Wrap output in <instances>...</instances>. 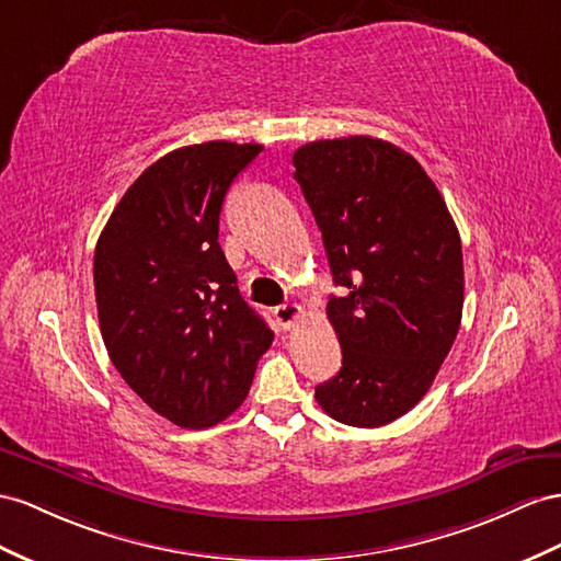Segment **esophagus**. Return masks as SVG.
I'll return each mask as SVG.
<instances>
[{
  "mask_svg": "<svg viewBox=\"0 0 561 561\" xmlns=\"http://www.w3.org/2000/svg\"><path fill=\"white\" fill-rule=\"evenodd\" d=\"M300 312H304V308H300L298 304H284V306H277V308H275V320H277L284 329H289V327L300 318Z\"/></svg>",
  "mask_w": 561,
  "mask_h": 561,
  "instance_id": "esophagus-1",
  "label": "esophagus"
}]
</instances>
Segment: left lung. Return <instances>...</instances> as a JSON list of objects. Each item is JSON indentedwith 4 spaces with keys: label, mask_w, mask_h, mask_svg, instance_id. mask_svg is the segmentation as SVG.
I'll use <instances>...</instances> for the list:
<instances>
[{
    "label": "left lung",
    "mask_w": 561,
    "mask_h": 561,
    "mask_svg": "<svg viewBox=\"0 0 561 561\" xmlns=\"http://www.w3.org/2000/svg\"><path fill=\"white\" fill-rule=\"evenodd\" d=\"M294 168L343 286L327 304L343 363L314 398L341 424L383 426L420 403L455 343L459 232L424 168L391 141H310Z\"/></svg>",
    "instance_id": "left-lung-1"
}]
</instances>
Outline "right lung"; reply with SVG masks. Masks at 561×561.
<instances>
[{"instance_id":"1","label":"right lung","mask_w":561,"mask_h":561,"mask_svg":"<svg viewBox=\"0 0 561 561\" xmlns=\"http://www.w3.org/2000/svg\"><path fill=\"white\" fill-rule=\"evenodd\" d=\"M261 144L206 141L158 158L96 241L94 296L111 363L161 417L206 428L247 398L275 334L218 243L222 201Z\"/></svg>"}]
</instances>
